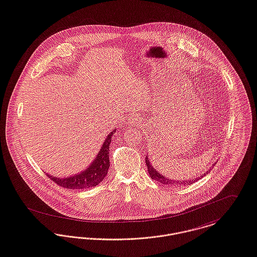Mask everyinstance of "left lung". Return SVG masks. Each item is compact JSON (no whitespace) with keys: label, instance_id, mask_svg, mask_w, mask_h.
<instances>
[{"label":"left lung","instance_id":"8db88e82","mask_svg":"<svg viewBox=\"0 0 257 257\" xmlns=\"http://www.w3.org/2000/svg\"><path fill=\"white\" fill-rule=\"evenodd\" d=\"M145 162H146V167H147V169H148V173H149V176L151 177V179L152 180H155V181H157V182H159L160 184H163V185H166V186H172V187H178V186H181V185H183V186H188V185H190V184H192V183H194V182H197L200 178H196L195 180H191V181H189V180H184L183 182H181V181H174V180H169L168 178H166V177H164L162 176L161 174H159L153 167H152V165L150 163V161L148 160V157L146 156V158H145ZM208 173V171L206 172V173H204V176L206 175ZM201 177H203V175L201 176Z\"/></svg>","mask_w":257,"mask_h":257}]
</instances>
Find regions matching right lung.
I'll return each mask as SVG.
<instances>
[{"instance_id": "obj_1", "label": "right lung", "mask_w": 257, "mask_h": 257, "mask_svg": "<svg viewBox=\"0 0 257 257\" xmlns=\"http://www.w3.org/2000/svg\"><path fill=\"white\" fill-rule=\"evenodd\" d=\"M114 133H116V130L111 132V134H109V136L105 139L99 153L97 154V157L94 159L93 163L90 164V166L86 170L82 171L78 175H74L64 179L52 177L50 175L47 176L58 186L70 189H85L97 186L107 176L110 167L109 147Z\"/></svg>"}]
</instances>
